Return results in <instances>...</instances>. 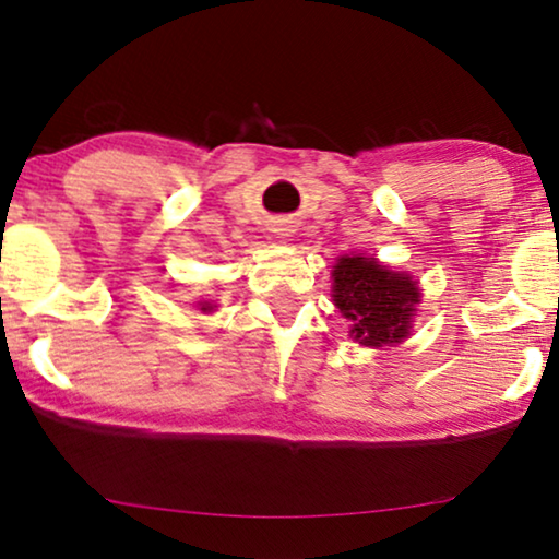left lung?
<instances>
[{
	"label": "left lung",
	"mask_w": 559,
	"mask_h": 559,
	"mask_svg": "<svg viewBox=\"0 0 559 559\" xmlns=\"http://www.w3.org/2000/svg\"><path fill=\"white\" fill-rule=\"evenodd\" d=\"M333 298L349 323L357 343L382 347L409 335L414 302H419L416 283L404 273L365 257H345L333 271Z\"/></svg>",
	"instance_id": "8db88e82"
}]
</instances>
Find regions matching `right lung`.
<instances>
[{
    "label": "right lung",
    "instance_id": "1",
    "mask_svg": "<svg viewBox=\"0 0 559 559\" xmlns=\"http://www.w3.org/2000/svg\"><path fill=\"white\" fill-rule=\"evenodd\" d=\"M202 310H212V306H202Z\"/></svg>",
    "mask_w": 559,
    "mask_h": 559
}]
</instances>
